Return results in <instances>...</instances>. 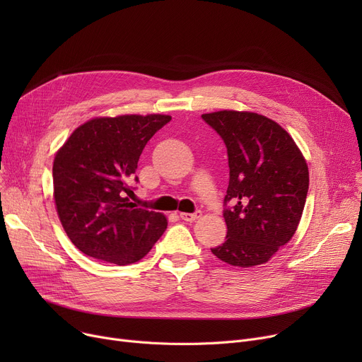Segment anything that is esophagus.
<instances>
[{
  "instance_id": "esophagus-1",
  "label": "esophagus",
  "mask_w": 362,
  "mask_h": 362,
  "mask_svg": "<svg viewBox=\"0 0 362 362\" xmlns=\"http://www.w3.org/2000/svg\"><path fill=\"white\" fill-rule=\"evenodd\" d=\"M201 216V211L197 213H180V218L185 221H194Z\"/></svg>"
}]
</instances>
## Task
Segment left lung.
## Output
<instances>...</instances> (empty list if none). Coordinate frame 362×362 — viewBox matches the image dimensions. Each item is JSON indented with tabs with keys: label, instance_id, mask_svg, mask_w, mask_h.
Wrapping results in <instances>:
<instances>
[{
	"label": "left lung",
	"instance_id": "8db88e82",
	"mask_svg": "<svg viewBox=\"0 0 362 362\" xmlns=\"http://www.w3.org/2000/svg\"><path fill=\"white\" fill-rule=\"evenodd\" d=\"M227 148L230 179L224 197V243L211 252L235 267L267 262L295 235L310 175L289 133L265 116L223 110L202 114Z\"/></svg>",
	"mask_w": 362,
	"mask_h": 362
}]
</instances>
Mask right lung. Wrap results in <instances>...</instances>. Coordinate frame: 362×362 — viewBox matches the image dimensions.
<instances>
[{"label":"right lung","instance_id":"obj_1","mask_svg":"<svg viewBox=\"0 0 362 362\" xmlns=\"http://www.w3.org/2000/svg\"><path fill=\"white\" fill-rule=\"evenodd\" d=\"M171 120L164 114L97 117L76 129L54 158V199L73 245L95 259L127 265L167 229L161 213L130 202L146 142Z\"/></svg>","mask_w":362,"mask_h":362}]
</instances>
